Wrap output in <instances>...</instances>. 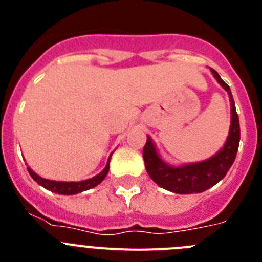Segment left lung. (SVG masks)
<instances>
[{
	"mask_svg": "<svg viewBox=\"0 0 262 262\" xmlns=\"http://www.w3.org/2000/svg\"><path fill=\"white\" fill-rule=\"evenodd\" d=\"M211 72L217 82L228 92L231 101V114H232L231 115V128L223 149L217 152L214 157L202 161V163L173 168V166L166 165L163 160L160 159L149 136L147 138V143L143 148V159H144L145 169H147L149 177L159 186L164 187L169 191H173V193H202V191L207 190L209 187L214 186L230 170L231 165L236 159L237 149H239V117L236 113L235 101L231 94V89L222 80L221 76L217 75L216 71L211 69Z\"/></svg>",
	"mask_w": 262,
	"mask_h": 262,
	"instance_id": "obj_1",
	"label": "left lung"
}]
</instances>
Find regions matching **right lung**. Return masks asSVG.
<instances>
[{"mask_svg":"<svg viewBox=\"0 0 262 262\" xmlns=\"http://www.w3.org/2000/svg\"><path fill=\"white\" fill-rule=\"evenodd\" d=\"M108 165H110V159L107 160V165L105 166L102 172L97 174L96 177L89 178V180H85V181L80 182H61V181H51V180H46V178H41L40 176H38L36 173H34L30 168H27L30 176H31L39 185H41L43 187L48 189V190L53 191V193L57 194H64V195H72V194H77L81 191L89 190L92 187L97 186L98 184L103 181V178L106 177V174L108 173Z\"/></svg>","mask_w":262,"mask_h":262,"instance_id":"add662e5","label":"right lung"}]
</instances>
